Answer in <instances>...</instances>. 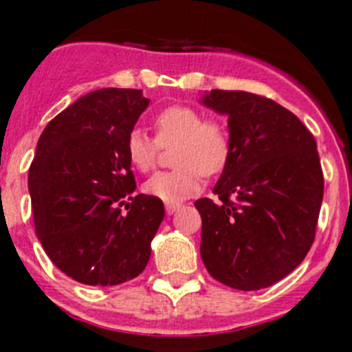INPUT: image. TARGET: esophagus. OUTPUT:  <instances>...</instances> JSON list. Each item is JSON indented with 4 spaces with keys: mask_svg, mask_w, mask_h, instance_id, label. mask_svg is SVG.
<instances>
[{
    "mask_svg": "<svg viewBox=\"0 0 352 352\" xmlns=\"http://www.w3.org/2000/svg\"><path fill=\"white\" fill-rule=\"evenodd\" d=\"M180 209V204H168L166 206V214H173Z\"/></svg>",
    "mask_w": 352,
    "mask_h": 352,
    "instance_id": "1",
    "label": "esophagus"
}]
</instances>
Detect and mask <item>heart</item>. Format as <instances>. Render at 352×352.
Returning <instances> with one entry per match:
<instances>
[{
  "mask_svg": "<svg viewBox=\"0 0 352 352\" xmlns=\"http://www.w3.org/2000/svg\"><path fill=\"white\" fill-rule=\"evenodd\" d=\"M155 138L133 129L125 138V155L140 172L155 166L161 146H173L170 172H159L145 182L146 195L166 204H179L201 188L204 175L214 177L228 166L234 140L228 125L216 118L204 120L193 106L173 104L154 118Z\"/></svg>",
  "mask_w": 352,
  "mask_h": 352,
  "instance_id": "obj_1",
  "label": "heart"
}]
</instances>
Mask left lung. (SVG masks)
Masks as SVG:
<instances>
[{
    "instance_id": "obj_1",
    "label": "left lung",
    "mask_w": 352,
    "mask_h": 352,
    "mask_svg": "<svg viewBox=\"0 0 352 352\" xmlns=\"http://www.w3.org/2000/svg\"><path fill=\"white\" fill-rule=\"evenodd\" d=\"M201 102L227 115L230 163L201 216L200 255L210 276L237 290L280 282L316 239L324 177L314 134L294 113L250 91L210 90Z\"/></svg>"
}]
</instances>
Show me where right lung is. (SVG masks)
<instances>
[{"mask_svg": "<svg viewBox=\"0 0 352 352\" xmlns=\"http://www.w3.org/2000/svg\"><path fill=\"white\" fill-rule=\"evenodd\" d=\"M148 102L133 88L90 91L49 122L36 143L28 173L36 235L51 262L85 285L133 280L151 258L164 206L134 197L125 155V138Z\"/></svg>", "mask_w": 352, "mask_h": 352, "instance_id": "1", "label": "right lung"}]
</instances>
